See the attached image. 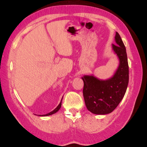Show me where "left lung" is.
<instances>
[{"mask_svg":"<svg viewBox=\"0 0 147 147\" xmlns=\"http://www.w3.org/2000/svg\"><path fill=\"white\" fill-rule=\"evenodd\" d=\"M116 45H112L120 64L112 78L100 80L93 76H84L83 95L86 106L94 114L105 115L115 109L125 94L129 81V69L125 46L116 32Z\"/></svg>","mask_w":147,"mask_h":147,"instance_id":"1","label":"left lung"}]
</instances>
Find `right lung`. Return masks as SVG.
I'll use <instances>...</instances> for the list:
<instances>
[{"instance_id":"1","label":"right lung","mask_w":147,"mask_h":147,"mask_svg":"<svg viewBox=\"0 0 147 147\" xmlns=\"http://www.w3.org/2000/svg\"><path fill=\"white\" fill-rule=\"evenodd\" d=\"M61 101H62V99H61V102H60V103L59 104V105L56 107V108L54 109L53 111H52L51 112H50V113H47V114H45V115H40V116H48V115H53V114H54V113H56L57 111H58L59 109H60V108H61Z\"/></svg>"}]
</instances>
